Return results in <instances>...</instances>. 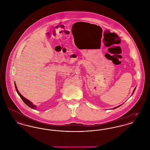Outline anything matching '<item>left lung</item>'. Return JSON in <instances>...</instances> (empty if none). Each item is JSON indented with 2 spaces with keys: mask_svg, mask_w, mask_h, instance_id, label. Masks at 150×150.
<instances>
[{
  "mask_svg": "<svg viewBox=\"0 0 150 150\" xmlns=\"http://www.w3.org/2000/svg\"><path fill=\"white\" fill-rule=\"evenodd\" d=\"M135 89H134V91H133V93H132V94H133V93H134V91H135ZM121 105L118 106H117V107H115V108H113V109H115V108H118V107H119V106H121Z\"/></svg>",
  "mask_w": 150,
  "mask_h": 150,
  "instance_id": "8db88e82",
  "label": "left lung"
}]
</instances>
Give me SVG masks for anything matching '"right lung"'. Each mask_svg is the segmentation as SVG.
I'll list each match as a JSON object with an SVG mask.
<instances>
[{"mask_svg":"<svg viewBox=\"0 0 150 150\" xmlns=\"http://www.w3.org/2000/svg\"><path fill=\"white\" fill-rule=\"evenodd\" d=\"M15 88H16V92H17L18 95H19L20 97H21V98L23 100V101H24V103L27 105L29 107H30V108H32V109H36V106L34 105L30 101H29L28 100H27V98H25V97H23V96L18 92V89H17V87H16L15 83Z\"/></svg>","mask_w":150,"mask_h":150,"instance_id":"add662e5","label":"right lung"}]
</instances>
